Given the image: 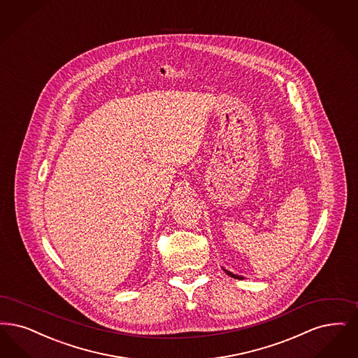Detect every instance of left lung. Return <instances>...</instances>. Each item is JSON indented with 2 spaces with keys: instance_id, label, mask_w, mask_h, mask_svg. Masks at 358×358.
<instances>
[{
  "instance_id": "obj_1",
  "label": "left lung",
  "mask_w": 358,
  "mask_h": 358,
  "mask_svg": "<svg viewBox=\"0 0 358 358\" xmlns=\"http://www.w3.org/2000/svg\"><path fill=\"white\" fill-rule=\"evenodd\" d=\"M224 272L227 273L229 277H233V278H237V280H243V275H237V274H233V273L229 272V271H227V269H224Z\"/></svg>"
}]
</instances>
